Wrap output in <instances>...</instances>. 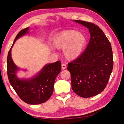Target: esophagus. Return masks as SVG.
Segmentation results:
<instances>
[{
  "mask_svg": "<svg viewBox=\"0 0 124 124\" xmlns=\"http://www.w3.org/2000/svg\"><path fill=\"white\" fill-rule=\"evenodd\" d=\"M66 67H67V66H66V64H64V63H62V69L63 70H64V69H66Z\"/></svg>",
  "mask_w": 124,
  "mask_h": 124,
  "instance_id": "esophagus-1",
  "label": "esophagus"
}]
</instances>
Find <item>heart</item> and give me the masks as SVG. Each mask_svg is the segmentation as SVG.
Here are the masks:
<instances>
[{"label":"heart","mask_w":124,"mask_h":124,"mask_svg":"<svg viewBox=\"0 0 124 124\" xmlns=\"http://www.w3.org/2000/svg\"><path fill=\"white\" fill-rule=\"evenodd\" d=\"M87 42L84 33L76 30H66L56 36L53 40L55 48L63 49V54L67 59L73 60L82 53Z\"/></svg>","instance_id":"heart-1"}]
</instances>
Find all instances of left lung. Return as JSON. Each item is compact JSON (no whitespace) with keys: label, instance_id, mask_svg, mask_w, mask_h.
I'll list each match as a JSON object with an SVG mask.
<instances>
[{"label":"left lung","instance_id":"8db88e82","mask_svg":"<svg viewBox=\"0 0 124 124\" xmlns=\"http://www.w3.org/2000/svg\"><path fill=\"white\" fill-rule=\"evenodd\" d=\"M89 29L91 38L86 49L79 57L68 64L71 88L82 98L98 95L106 87L113 70L111 43L102 30L93 23L74 21Z\"/></svg>","mask_w":124,"mask_h":124}]
</instances>
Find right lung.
Listing matches in <instances>:
<instances>
[{
    "label": "right lung",
    "mask_w": 124,
    "mask_h": 124,
    "mask_svg": "<svg viewBox=\"0 0 124 124\" xmlns=\"http://www.w3.org/2000/svg\"><path fill=\"white\" fill-rule=\"evenodd\" d=\"M29 28L21 30L16 37L8 51L7 58V73L11 85L24 102L30 105L44 103L52 95L55 78L61 70V63L57 61L45 66L37 75L30 79L20 80L16 72L19 68L11 58V49L17 39L28 32Z\"/></svg>",
    "instance_id": "right-lung-1"
}]
</instances>
